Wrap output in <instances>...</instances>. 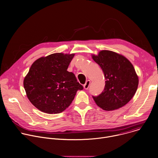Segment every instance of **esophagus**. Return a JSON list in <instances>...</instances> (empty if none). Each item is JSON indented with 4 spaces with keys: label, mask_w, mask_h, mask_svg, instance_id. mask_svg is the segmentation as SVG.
<instances>
[{
    "label": "esophagus",
    "mask_w": 158,
    "mask_h": 158,
    "mask_svg": "<svg viewBox=\"0 0 158 158\" xmlns=\"http://www.w3.org/2000/svg\"><path fill=\"white\" fill-rule=\"evenodd\" d=\"M90 81L87 80V81H86L85 84L84 85V88L85 89H86V90L88 89L89 87V86H90Z\"/></svg>",
    "instance_id": "34e87169"
}]
</instances>
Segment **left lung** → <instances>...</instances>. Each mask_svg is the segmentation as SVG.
<instances>
[{
    "mask_svg": "<svg viewBox=\"0 0 158 158\" xmlns=\"http://www.w3.org/2000/svg\"><path fill=\"white\" fill-rule=\"evenodd\" d=\"M93 60L102 68L105 78L103 91L92 96L96 104L106 111H113L126 105L135 95L139 85L135 70L125 56L110 50H102Z\"/></svg>",
    "mask_w": 158,
    "mask_h": 158,
    "instance_id": "obj_1",
    "label": "left lung"
}]
</instances>
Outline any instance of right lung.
Returning a JSON list of instances; mask_svg holds the SVG:
<instances>
[{
  "mask_svg": "<svg viewBox=\"0 0 158 158\" xmlns=\"http://www.w3.org/2000/svg\"><path fill=\"white\" fill-rule=\"evenodd\" d=\"M74 54L56 53L41 57L31 65L23 85L31 103L40 111L57 114L65 110L83 86L67 69Z\"/></svg>",
  "mask_w": 158,
  "mask_h": 158,
  "instance_id": "add662e5",
  "label": "right lung"
}]
</instances>
